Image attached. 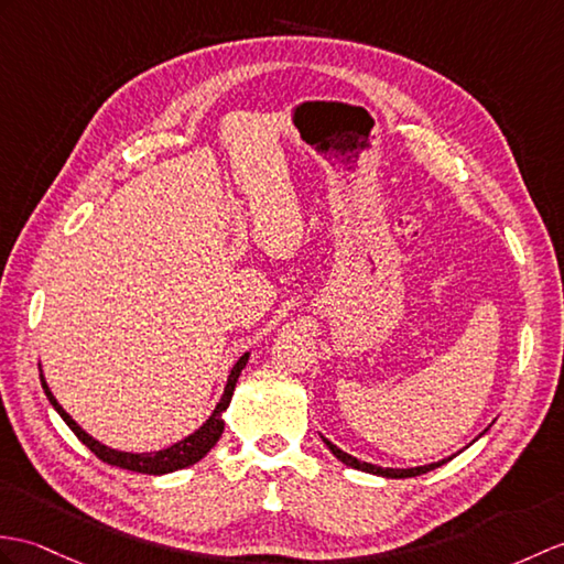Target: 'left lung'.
I'll list each match as a JSON object with an SVG mask.
<instances>
[{
  "label": "left lung",
  "mask_w": 564,
  "mask_h": 564,
  "mask_svg": "<svg viewBox=\"0 0 564 564\" xmlns=\"http://www.w3.org/2000/svg\"><path fill=\"white\" fill-rule=\"evenodd\" d=\"M322 440H324V437H322ZM324 444H326V447L332 449V454L336 456V459H338V462H344L346 466H350V468H358V470H365V474L384 476V478H413V476L427 474V470L442 466L444 462H449V459H444V462L427 464V466H417V468H382V466H375V464H368V462H360V459H356V456H350V454L341 452V449H338L336 444H332L329 440H324Z\"/></svg>",
  "instance_id": "obj_1"
}]
</instances>
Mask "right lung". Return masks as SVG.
Instances as JSON below:
<instances>
[{
    "label": "right lung",
    "mask_w": 564,
    "mask_h": 564,
    "mask_svg": "<svg viewBox=\"0 0 564 564\" xmlns=\"http://www.w3.org/2000/svg\"><path fill=\"white\" fill-rule=\"evenodd\" d=\"M247 358H250V352H245V356L235 362V368L230 370V377H228V384H226V391H223V397L216 405V411L212 413V417L194 432V435L185 437L182 442L173 444V447L167 449H161V452H151V454H129V452H117V449H110L105 447V444H100L98 440H94L90 435H86V432L78 427L72 415L62 409V405L57 403V399L52 397L50 387L45 384V379L41 375V382H43V389L45 394L50 399V403L55 405V411L62 415V421L67 423L72 427L74 435L82 440L86 447L94 452L100 462L110 464V466H120V468H127V470H137V474H149V476H161V474H173V470H180V468H187L196 462H202L204 456L212 452L214 444L220 440L223 435V417L220 413L228 409V403L232 399V391H235V384H238V377L242 372V368L247 365Z\"/></svg>",
    "instance_id": "1"
}]
</instances>
